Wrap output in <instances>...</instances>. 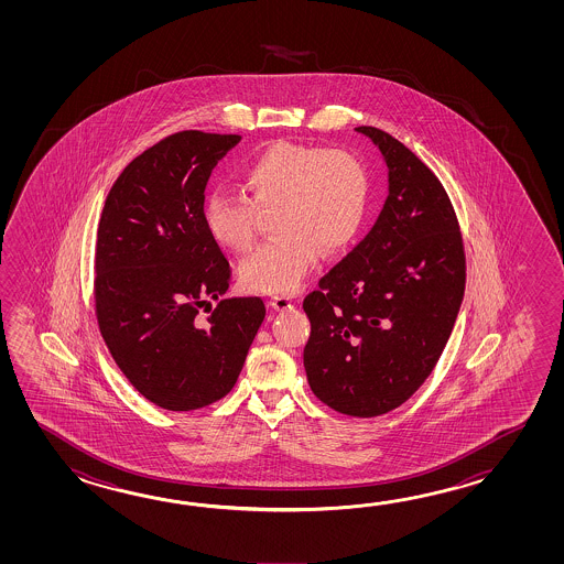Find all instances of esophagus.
<instances>
[{"mask_svg":"<svg viewBox=\"0 0 564 564\" xmlns=\"http://www.w3.org/2000/svg\"><path fill=\"white\" fill-rule=\"evenodd\" d=\"M270 306L274 308V311H290V308H294V300L290 299V296H272L270 299Z\"/></svg>","mask_w":564,"mask_h":564,"instance_id":"esophagus-1","label":"esophagus"}]
</instances>
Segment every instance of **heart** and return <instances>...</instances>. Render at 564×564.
Masks as SVG:
<instances>
[{
    "label": "heart",
    "instance_id": "heart-1",
    "mask_svg": "<svg viewBox=\"0 0 564 564\" xmlns=\"http://www.w3.org/2000/svg\"><path fill=\"white\" fill-rule=\"evenodd\" d=\"M241 193L212 192L204 224L212 240L248 252L258 212L274 209L276 238L258 246L240 265L241 286L258 294L296 292L318 264L357 238L371 197L369 171L345 149L278 141L240 171Z\"/></svg>",
    "mask_w": 564,
    "mask_h": 564
}]
</instances>
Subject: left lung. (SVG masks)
<instances>
[{"label":"left lung","instance_id":"8db88e82","mask_svg":"<svg viewBox=\"0 0 564 564\" xmlns=\"http://www.w3.org/2000/svg\"><path fill=\"white\" fill-rule=\"evenodd\" d=\"M379 147L389 195L371 231L321 278L302 306L311 321L304 369L324 405L377 417L432 375L466 290V253L442 181L389 132Z\"/></svg>","mask_w":564,"mask_h":564}]
</instances>
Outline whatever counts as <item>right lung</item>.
<instances>
[{
    "instance_id": "obj_1",
    "label": "right lung",
    "mask_w": 564,
    "mask_h": 564,
    "mask_svg": "<svg viewBox=\"0 0 564 564\" xmlns=\"http://www.w3.org/2000/svg\"><path fill=\"white\" fill-rule=\"evenodd\" d=\"M240 141V134H169L124 167L98 221L100 335L132 387L169 411L228 395L264 321L258 296L221 300L231 268L204 224L205 185ZM202 307L210 312L205 322Z\"/></svg>"
}]
</instances>
